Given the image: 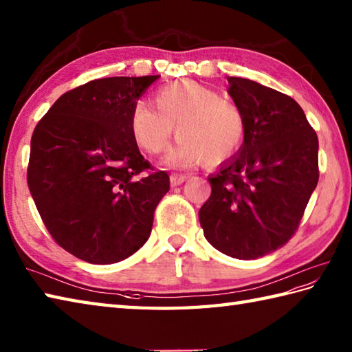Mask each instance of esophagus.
Masks as SVG:
<instances>
[{
    "mask_svg": "<svg viewBox=\"0 0 352 352\" xmlns=\"http://www.w3.org/2000/svg\"><path fill=\"white\" fill-rule=\"evenodd\" d=\"M186 179H188V175H177V173H173L170 176V182H171V185L173 186H177V185H181V184H184Z\"/></svg>",
    "mask_w": 352,
    "mask_h": 352,
    "instance_id": "34e87169",
    "label": "esophagus"
}]
</instances>
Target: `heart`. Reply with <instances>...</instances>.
<instances>
[{
  "label": "heart",
  "mask_w": 352,
  "mask_h": 352,
  "mask_svg": "<svg viewBox=\"0 0 352 352\" xmlns=\"http://www.w3.org/2000/svg\"><path fill=\"white\" fill-rule=\"evenodd\" d=\"M153 104L135 102L129 112V131L135 144L148 155L161 153L176 127L179 136L164 162L191 167L206 161L219 166L239 152L246 133L241 107L216 89L182 80L157 89Z\"/></svg>",
  "instance_id": "obj_1"
}]
</instances>
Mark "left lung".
Listing matches in <instances>:
<instances>
[{
	"mask_svg": "<svg viewBox=\"0 0 352 352\" xmlns=\"http://www.w3.org/2000/svg\"><path fill=\"white\" fill-rule=\"evenodd\" d=\"M246 118L245 141L200 208L205 239L220 252L255 260L283 248L319 181L318 135L295 100L249 78L228 77Z\"/></svg>",
	"mask_w": 352,
	"mask_h": 352,
	"instance_id": "obj_1",
	"label": "left lung"
}]
</instances>
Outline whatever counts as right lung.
<instances>
[{"instance_id":"obj_1","label":"right lung","mask_w":352,"mask_h":352,"mask_svg":"<svg viewBox=\"0 0 352 352\" xmlns=\"http://www.w3.org/2000/svg\"><path fill=\"white\" fill-rule=\"evenodd\" d=\"M160 76L106 77L56 100L34 127L28 190L48 232L91 264L131 256L148 240L170 190L129 131V112Z\"/></svg>"}]
</instances>
